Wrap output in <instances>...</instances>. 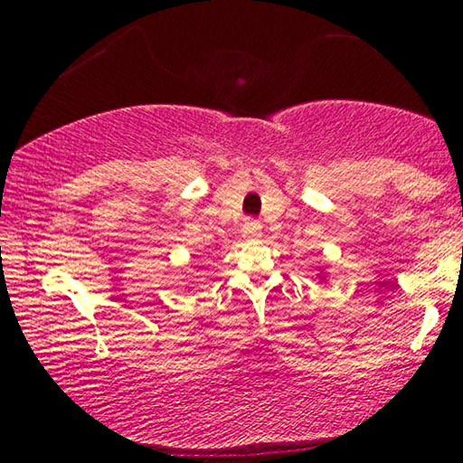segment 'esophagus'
I'll list each match as a JSON object with an SVG mask.
<instances>
[{"instance_id": "34e87169", "label": "esophagus", "mask_w": 463, "mask_h": 463, "mask_svg": "<svg viewBox=\"0 0 463 463\" xmlns=\"http://www.w3.org/2000/svg\"><path fill=\"white\" fill-rule=\"evenodd\" d=\"M242 237H245L247 241H260L261 239V224L257 221H247L245 226H242Z\"/></svg>"}]
</instances>
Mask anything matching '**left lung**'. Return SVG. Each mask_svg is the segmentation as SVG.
Here are the masks:
<instances>
[{
  "instance_id": "obj_1",
  "label": "left lung",
  "mask_w": 463,
  "mask_h": 463,
  "mask_svg": "<svg viewBox=\"0 0 463 463\" xmlns=\"http://www.w3.org/2000/svg\"><path fill=\"white\" fill-rule=\"evenodd\" d=\"M320 278V281H325V276H318Z\"/></svg>"
}]
</instances>
